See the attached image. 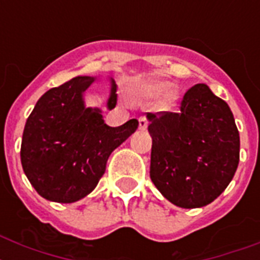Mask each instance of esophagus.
<instances>
[{"label":"esophagus","instance_id":"1","mask_svg":"<svg viewBox=\"0 0 260 260\" xmlns=\"http://www.w3.org/2000/svg\"><path fill=\"white\" fill-rule=\"evenodd\" d=\"M148 126V120L146 117H140L139 118V128L142 131H144Z\"/></svg>","mask_w":260,"mask_h":260}]
</instances>
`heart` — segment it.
<instances>
[{"label":"heart","instance_id":"obj_1","mask_svg":"<svg viewBox=\"0 0 260 260\" xmlns=\"http://www.w3.org/2000/svg\"><path fill=\"white\" fill-rule=\"evenodd\" d=\"M139 93L147 98H158L163 95L162 105L165 109H171L173 106H175L179 98L177 90L171 87V83L163 79H152V81L143 83L142 86L139 87Z\"/></svg>","mask_w":260,"mask_h":260}]
</instances>
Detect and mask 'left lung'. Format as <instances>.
Here are the masks:
<instances>
[{
  "instance_id": "1",
  "label": "left lung",
  "mask_w": 260,
  "mask_h": 260,
  "mask_svg": "<svg viewBox=\"0 0 260 260\" xmlns=\"http://www.w3.org/2000/svg\"><path fill=\"white\" fill-rule=\"evenodd\" d=\"M147 120L150 177L156 189L185 209L213 202L239 165L240 138L228 104L197 83L183 95L179 113H147Z\"/></svg>"
}]
</instances>
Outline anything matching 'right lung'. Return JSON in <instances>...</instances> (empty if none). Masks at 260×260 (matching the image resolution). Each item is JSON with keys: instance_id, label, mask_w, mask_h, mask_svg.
I'll list each match as a JSON object with an SVG mask.
<instances>
[{"instance_id": "obj_1", "label": "right lung", "mask_w": 260, "mask_h": 260, "mask_svg": "<svg viewBox=\"0 0 260 260\" xmlns=\"http://www.w3.org/2000/svg\"><path fill=\"white\" fill-rule=\"evenodd\" d=\"M97 77H75L50 89L36 102L25 122L21 165L28 181L48 201L71 204L86 197L104 175L110 154L135 131L132 118L106 125L100 108H87L85 91ZM106 102L113 109L117 86L112 78Z\"/></svg>"}]
</instances>
